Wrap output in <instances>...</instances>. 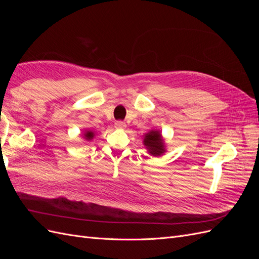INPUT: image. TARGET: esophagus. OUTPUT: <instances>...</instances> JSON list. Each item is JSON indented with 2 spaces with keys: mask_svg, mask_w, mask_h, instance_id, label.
Returning a JSON list of instances; mask_svg holds the SVG:
<instances>
[{
  "mask_svg": "<svg viewBox=\"0 0 259 259\" xmlns=\"http://www.w3.org/2000/svg\"><path fill=\"white\" fill-rule=\"evenodd\" d=\"M115 127L116 128H125V127H126V124H125V122H123V121H116L115 122Z\"/></svg>",
  "mask_w": 259,
  "mask_h": 259,
  "instance_id": "34e87169",
  "label": "esophagus"
}]
</instances>
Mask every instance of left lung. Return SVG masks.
Wrapping results in <instances>:
<instances>
[{
    "instance_id": "left-lung-1",
    "label": "left lung",
    "mask_w": 259,
    "mask_h": 259,
    "mask_svg": "<svg viewBox=\"0 0 259 259\" xmlns=\"http://www.w3.org/2000/svg\"><path fill=\"white\" fill-rule=\"evenodd\" d=\"M144 145L147 147L149 153L155 156L161 155L164 151H165L161 133L159 131H151L150 133L146 134L144 139Z\"/></svg>"
}]
</instances>
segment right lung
Here are the masks:
<instances>
[{
    "mask_svg": "<svg viewBox=\"0 0 259 259\" xmlns=\"http://www.w3.org/2000/svg\"><path fill=\"white\" fill-rule=\"evenodd\" d=\"M84 138L86 139V140H91V139H93V136H94V134H93V132H91V131H88L84 134Z\"/></svg>",
    "mask_w": 259,
    "mask_h": 259,
    "instance_id": "obj_1",
    "label": "right lung"
}]
</instances>
